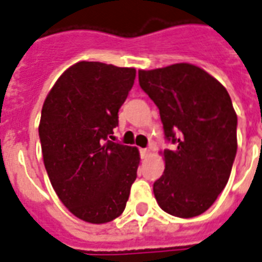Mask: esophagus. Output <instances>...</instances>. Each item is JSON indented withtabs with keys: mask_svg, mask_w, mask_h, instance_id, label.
<instances>
[{
	"mask_svg": "<svg viewBox=\"0 0 262 262\" xmlns=\"http://www.w3.org/2000/svg\"><path fill=\"white\" fill-rule=\"evenodd\" d=\"M140 155H141V159H146V157L150 155V150L149 149H140Z\"/></svg>",
	"mask_w": 262,
	"mask_h": 262,
	"instance_id": "obj_1",
	"label": "esophagus"
}]
</instances>
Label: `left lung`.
Wrapping results in <instances>:
<instances>
[{
    "mask_svg": "<svg viewBox=\"0 0 262 262\" xmlns=\"http://www.w3.org/2000/svg\"><path fill=\"white\" fill-rule=\"evenodd\" d=\"M140 86L159 107L168 141L165 169L153 193L165 212L201 215L212 206L230 176L237 153V114L230 95L205 70L178 63L138 71Z\"/></svg>",
    "mask_w": 262,
    "mask_h": 262,
    "instance_id": "left-lung-1",
    "label": "left lung"
}]
</instances>
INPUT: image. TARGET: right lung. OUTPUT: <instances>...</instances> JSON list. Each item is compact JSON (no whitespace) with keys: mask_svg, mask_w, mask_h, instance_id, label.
<instances>
[{"mask_svg":"<svg viewBox=\"0 0 262 262\" xmlns=\"http://www.w3.org/2000/svg\"><path fill=\"white\" fill-rule=\"evenodd\" d=\"M135 78V69L79 61L61 74L42 105L47 173L61 203L84 222L120 216L137 178V148L109 140Z\"/></svg>","mask_w":262,"mask_h":262,"instance_id":"right-lung-1","label":"right lung"}]
</instances>
